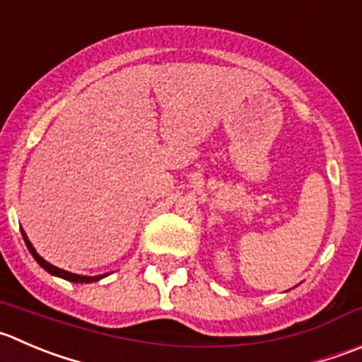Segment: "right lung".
<instances>
[{
  "instance_id": "right-lung-1",
  "label": "right lung",
  "mask_w": 362,
  "mask_h": 362,
  "mask_svg": "<svg viewBox=\"0 0 362 362\" xmlns=\"http://www.w3.org/2000/svg\"><path fill=\"white\" fill-rule=\"evenodd\" d=\"M23 237H24V242H26V247L30 249V252H31V255H33V258L37 259V263L42 267V269L47 270L49 274L58 276V278H63V279H66V281H72V283H93V281H99V279H103L104 276H106V274H104V276H93V278H90V276L72 274V272H66V270L58 269V267L51 265V263L45 262V259L42 258V256L37 255V251H35V247H33V245H31V242L28 240V237H26V233H24V231H23Z\"/></svg>"
}]
</instances>
